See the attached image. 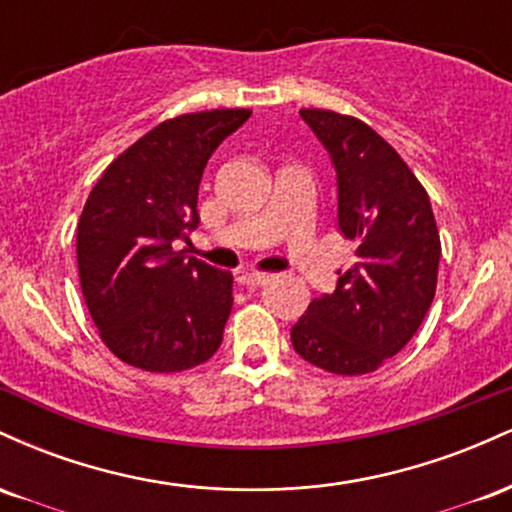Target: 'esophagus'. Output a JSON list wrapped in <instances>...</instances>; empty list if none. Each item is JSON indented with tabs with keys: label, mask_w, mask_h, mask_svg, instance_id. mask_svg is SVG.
Returning <instances> with one entry per match:
<instances>
[{
	"label": "esophagus",
	"mask_w": 512,
	"mask_h": 512,
	"mask_svg": "<svg viewBox=\"0 0 512 512\" xmlns=\"http://www.w3.org/2000/svg\"><path fill=\"white\" fill-rule=\"evenodd\" d=\"M269 279H272V274H264V272H243L238 276L240 284H245V286H262V284H267Z\"/></svg>",
	"instance_id": "obj_1"
}]
</instances>
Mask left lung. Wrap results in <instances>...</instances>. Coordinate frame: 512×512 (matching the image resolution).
Masks as SVG:
<instances>
[{"instance_id":"obj_1","label":"left lung","mask_w":512,"mask_h":512,"mask_svg":"<svg viewBox=\"0 0 512 512\" xmlns=\"http://www.w3.org/2000/svg\"><path fill=\"white\" fill-rule=\"evenodd\" d=\"M301 117L337 170L339 231L356 243L339 272L291 327L298 356L337 375L378 370L402 351L436 296L440 236L431 199L402 156L356 117L308 108Z\"/></svg>"}]
</instances>
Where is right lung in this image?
Segmentation results:
<instances>
[{
	"label": "right lung",
	"mask_w": 512,
	"mask_h": 512,
	"mask_svg": "<svg viewBox=\"0 0 512 512\" xmlns=\"http://www.w3.org/2000/svg\"><path fill=\"white\" fill-rule=\"evenodd\" d=\"M252 110L173 117L105 168L76 226L88 313L120 361L178 373L209 361L233 308V274L175 252L199 223L197 192L211 154Z\"/></svg>",
	"instance_id": "1"
}]
</instances>
